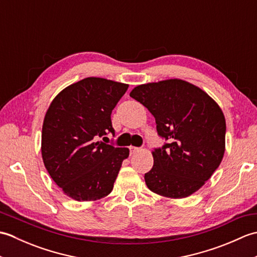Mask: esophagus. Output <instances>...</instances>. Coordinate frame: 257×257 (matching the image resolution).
Returning a JSON list of instances; mask_svg holds the SVG:
<instances>
[{
    "label": "esophagus",
    "mask_w": 257,
    "mask_h": 257,
    "mask_svg": "<svg viewBox=\"0 0 257 257\" xmlns=\"http://www.w3.org/2000/svg\"><path fill=\"white\" fill-rule=\"evenodd\" d=\"M129 149H130V155H135L140 151V149L137 148V147H130Z\"/></svg>",
    "instance_id": "1"
}]
</instances>
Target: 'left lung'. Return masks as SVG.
Returning <instances> with one entry per match:
<instances>
[{"label":"left lung","mask_w":257,"mask_h":257,"mask_svg":"<svg viewBox=\"0 0 257 257\" xmlns=\"http://www.w3.org/2000/svg\"><path fill=\"white\" fill-rule=\"evenodd\" d=\"M130 97L152 113L158 134L170 143L151 152L154 167L145 174L147 187L169 199L195 193L224 156L221 107L200 87L179 78L138 85Z\"/></svg>","instance_id":"obj_1"}]
</instances>
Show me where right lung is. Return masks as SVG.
Returning <instances> with one entry per match:
<instances>
[{"label":"right lung","instance_id":"right-lung-1","mask_svg":"<svg viewBox=\"0 0 257 257\" xmlns=\"http://www.w3.org/2000/svg\"><path fill=\"white\" fill-rule=\"evenodd\" d=\"M129 85L87 77L52 100L42 128V158L63 192L76 201H96L112 191L128 148L99 140L114 133L110 114Z\"/></svg>","mask_w":257,"mask_h":257}]
</instances>
